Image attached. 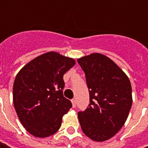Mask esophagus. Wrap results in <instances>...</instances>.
Wrapping results in <instances>:
<instances>
[{"mask_svg": "<svg viewBox=\"0 0 148 148\" xmlns=\"http://www.w3.org/2000/svg\"><path fill=\"white\" fill-rule=\"evenodd\" d=\"M71 104H72V107H73V108H76V106H77L76 99H71Z\"/></svg>", "mask_w": 148, "mask_h": 148, "instance_id": "obj_1", "label": "esophagus"}]
</instances>
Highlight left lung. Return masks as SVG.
<instances>
[{"instance_id":"8db88e82","label":"left lung","mask_w":148,"mask_h":148,"mask_svg":"<svg viewBox=\"0 0 148 148\" xmlns=\"http://www.w3.org/2000/svg\"><path fill=\"white\" fill-rule=\"evenodd\" d=\"M86 74L90 106L78 113L83 133L96 142L109 140L121 129L133 104L128 76L112 60L101 53L77 59Z\"/></svg>"}]
</instances>
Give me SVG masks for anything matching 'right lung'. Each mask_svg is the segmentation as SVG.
I'll return each mask as SVG.
<instances>
[{
    "mask_svg": "<svg viewBox=\"0 0 148 148\" xmlns=\"http://www.w3.org/2000/svg\"><path fill=\"white\" fill-rule=\"evenodd\" d=\"M75 59L56 52L34 58L17 73L13 85V103L24 128L36 138L54 134L62 117L71 108L63 97V75Z\"/></svg>",
    "mask_w": 148,
    "mask_h": 148,
    "instance_id": "obj_1",
    "label": "right lung"
}]
</instances>
